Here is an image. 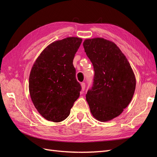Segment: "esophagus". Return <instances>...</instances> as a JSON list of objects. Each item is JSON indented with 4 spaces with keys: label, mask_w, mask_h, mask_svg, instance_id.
Masks as SVG:
<instances>
[{
    "label": "esophagus",
    "mask_w": 157,
    "mask_h": 157,
    "mask_svg": "<svg viewBox=\"0 0 157 157\" xmlns=\"http://www.w3.org/2000/svg\"><path fill=\"white\" fill-rule=\"evenodd\" d=\"M80 85H81L82 91H84V89H85V86H86V84H85V83H84V82H82L81 84H80Z\"/></svg>",
    "instance_id": "obj_1"
}]
</instances>
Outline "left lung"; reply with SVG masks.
Wrapping results in <instances>:
<instances>
[{
    "mask_svg": "<svg viewBox=\"0 0 157 157\" xmlns=\"http://www.w3.org/2000/svg\"><path fill=\"white\" fill-rule=\"evenodd\" d=\"M85 52L93 64V86L86 96L93 117L107 122L129 105L136 89V77L124 54L113 42L103 38L86 39Z\"/></svg>",
    "mask_w": 157,
    "mask_h": 157,
    "instance_id": "8db88e82",
    "label": "left lung"
}]
</instances>
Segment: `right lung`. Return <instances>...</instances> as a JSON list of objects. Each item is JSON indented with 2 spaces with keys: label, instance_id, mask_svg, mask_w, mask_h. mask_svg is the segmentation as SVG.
Masks as SVG:
<instances>
[{
  "label": "right lung",
  "instance_id": "add662e5",
  "mask_svg": "<svg viewBox=\"0 0 157 157\" xmlns=\"http://www.w3.org/2000/svg\"><path fill=\"white\" fill-rule=\"evenodd\" d=\"M82 40L71 36L47 46L31 70L29 90L33 105L45 119L64 121L80 96L81 86L73 64Z\"/></svg>",
  "mask_w": 157,
  "mask_h": 157
}]
</instances>
